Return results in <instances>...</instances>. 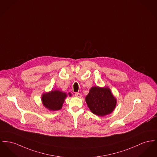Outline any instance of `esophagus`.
I'll return each instance as SVG.
<instances>
[{"mask_svg": "<svg viewBox=\"0 0 157 157\" xmlns=\"http://www.w3.org/2000/svg\"><path fill=\"white\" fill-rule=\"evenodd\" d=\"M75 95L76 97H78V98H80V97H81V96H82V95H81L80 93H78V92H76V93L75 94Z\"/></svg>", "mask_w": 157, "mask_h": 157, "instance_id": "1", "label": "esophagus"}]
</instances>
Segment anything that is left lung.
Segmentation results:
<instances>
[{"label": "left lung", "mask_w": 157, "mask_h": 157, "mask_svg": "<svg viewBox=\"0 0 157 157\" xmlns=\"http://www.w3.org/2000/svg\"><path fill=\"white\" fill-rule=\"evenodd\" d=\"M85 101L92 113L100 117L111 114L117 104V99L107 86L92 87L85 97Z\"/></svg>", "instance_id": "8db88e82"}]
</instances>
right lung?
I'll use <instances>...</instances> for the list:
<instances>
[{
    "label": "right lung",
    "instance_id": "1",
    "mask_svg": "<svg viewBox=\"0 0 157 157\" xmlns=\"http://www.w3.org/2000/svg\"><path fill=\"white\" fill-rule=\"evenodd\" d=\"M69 96H71L70 92ZM67 95L66 92L59 90H52L51 91L43 93L41 95L43 105L48 110L55 111L60 110L63 106L65 98Z\"/></svg>",
    "mask_w": 157,
    "mask_h": 157
}]
</instances>
